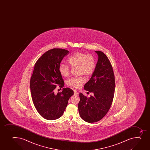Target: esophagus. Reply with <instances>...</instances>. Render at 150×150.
Here are the masks:
<instances>
[{"instance_id": "obj_1", "label": "esophagus", "mask_w": 150, "mask_h": 150, "mask_svg": "<svg viewBox=\"0 0 150 150\" xmlns=\"http://www.w3.org/2000/svg\"><path fill=\"white\" fill-rule=\"evenodd\" d=\"M79 95V93H78V92L77 91H74V95H76V96H78V95Z\"/></svg>"}]
</instances>
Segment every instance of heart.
<instances>
[{"instance_id":"heart-1","label":"heart","mask_w":150,"mask_h":150,"mask_svg":"<svg viewBox=\"0 0 150 150\" xmlns=\"http://www.w3.org/2000/svg\"><path fill=\"white\" fill-rule=\"evenodd\" d=\"M68 64L71 67L78 66L79 74H83L89 76L93 73L96 67V62L94 57L91 54L76 52L68 59ZM59 71L61 75L67 77L69 74V67L67 64L61 63L59 66ZM85 82V78L83 76L70 78L67 80L68 86L73 88H80Z\"/></svg>"}]
</instances>
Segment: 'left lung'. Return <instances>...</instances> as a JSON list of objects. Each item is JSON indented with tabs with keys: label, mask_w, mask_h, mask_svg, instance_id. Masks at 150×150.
Segmentation results:
<instances>
[{
	"label": "left lung",
	"mask_w": 150,
	"mask_h": 150,
	"mask_svg": "<svg viewBox=\"0 0 150 150\" xmlns=\"http://www.w3.org/2000/svg\"><path fill=\"white\" fill-rule=\"evenodd\" d=\"M95 52L98 62L91 77L84 86L86 91L93 95L87 98L79 94V114L88 123L99 121L105 115L111 107L115 91L114 74L110 60L102 51Z\"/></svg>",
	"instance_id": "obj_1"
}]
</instances>
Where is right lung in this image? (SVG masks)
Segmentation results:
<instances>
[{
	"instance_id": "right-lung-1",
	"label": "right lung",
	"mask_w": 150,
	"mask_h": 150,
	"mask_svg": "<svg viewBox=\"0 0 150 150\" xmlns=\"http://www.w3.org/2000/svg\"><path fill=\"white\" fill-rule=\"evenodd\" d=\"M69 51L61 48H54L45 52L35 64L30 79L32 98L39 114L47 120H53L62 115L70 97L74 92L69 88L54 93L59 86H64V80L59 71V66Z\"/></svg>"
}]
</instances>
